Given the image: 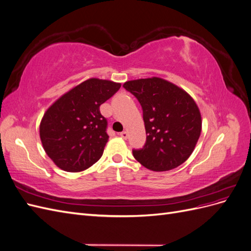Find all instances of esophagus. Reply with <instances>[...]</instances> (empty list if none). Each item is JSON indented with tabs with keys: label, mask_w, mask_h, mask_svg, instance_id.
Returning <instances> with one entry per match:
<instances>
[{
	"label": "esophagus",
	"mask_w": 251,
	"mask_h": 251,
	"mask_svg": "<svg viewBox=\"0 0 251 251\" xmlns=\"http://www.w3.org/2000/svg\"><path fill=\"white\" fill-rule=\"evenodd\" d=\"M119 136L123 139H126L127 137H128V134H127V132H126V131H124V132H121L120 134H119Z\"/></svg>",
	"instance_id": "obj_1"
}]
</instances>
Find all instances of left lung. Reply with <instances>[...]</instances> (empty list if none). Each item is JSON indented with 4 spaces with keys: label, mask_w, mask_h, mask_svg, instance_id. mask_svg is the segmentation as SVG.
<instances>
[{
    "label": "left lung",
    "mask_w": 251,
    "mask_h": 251,
    "mask_svg": "<svg viewBox=\"0 0 251 251\" xmlns=\"http://www.w3.org/2000/svg\"><path fill=\"white\" fill-rule=\"evenodd\" d=\"M124 88L140 102L147 142L133 156L144 168L165 172L185 162L202 130L200 110L193 97L160 77L128 80Z\"/></svg>",
    "instance_id": "8db88e82"
}]
</instances>
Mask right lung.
Instances as JSON below:
<instances>
[{
	"mask_svg": "<svg viewBox=\"0 0 251 251\" xmlns=\"http://www.w3.org/2000/svg\"><path fill=\"white\" fill-rule=\"evenodd\" d=\"M121 83L89 78L60 96L45 112L40 125L43 148L60 170L77 173L102 156L109 136L100 104Z\"/></svg>",
	"mask_w": 251,
	"mask_h": 251,
	"instance_id": "add662e5",
	"label": "right lung"
}]
</instances>
